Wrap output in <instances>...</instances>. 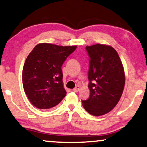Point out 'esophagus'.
Segmentation results:
<instances>
[{
    "label": "esophagus",
    "instance_id": "obj_1",
    "mask_svg": "<svg viewBox=\"0 0 147 147\" xmlns=\"http://www.w3.org/2000/svg\"><path fill=\"white\" fill-rule=\"evenodd\" d=\"M79 89H80V86H78V85H76L75 86V88H73V91L75 92H78V90H79Z\"/></svg>",
    "mask_w": 147,
    "mask_h": 147
}]
</instances>
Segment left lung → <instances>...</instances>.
I'll return each instance as SVG.
<instances>
[{"instance_id":"1","label":"left lung","mask_w":147,"mask_h":147,"mask_svg":"<svg viewBox=\"0 0 147 147\" xmlns=\"http://www.w3.org/2000/svg\"><path fill=\"white\" fill-rule=\"evenodd\" d=\"M90 57L87 100H82L86 112L93 116L108 113L117 105L125 84L124 67L114 48L106 45L86 46Z\"/></svg>"}]
</instances>
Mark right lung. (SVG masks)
Listing matches in <instances>:
<instances>
[{"instance_id": "right-lung-1", "label": "right lung", "mask_w": 147, "mask_h": 147, "mask_svg": "<svg viewBox=\"0 0 147 147\" xmlns=\"http://www.w3.org/2000/svg\"><path fill=\"white\" fill-rule=\"evenodd\" d=\"M76 49V46L39 43L28 55L22 69V84L33 106L53 108L66 96L61 67Z\"/></svg>"}]
</instances>
